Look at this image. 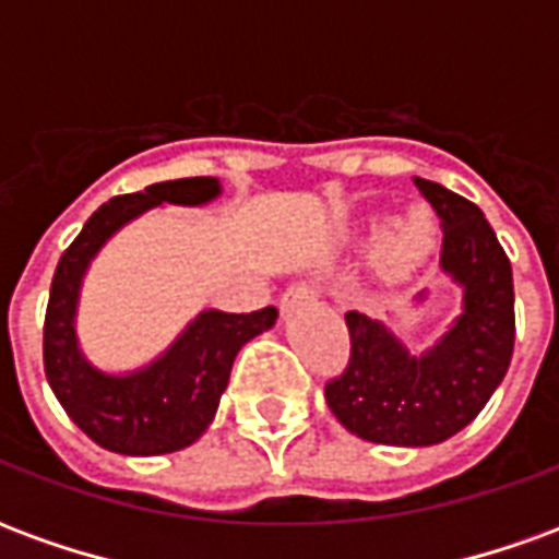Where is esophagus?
<instances>
[{"label": "esophagus", "mask_w": 559, "mask_h": 559, "mask_svg": "<svg viewBox=\"0 0 559 559\" xmlns=\"http://www.w3.org/2000/svg\"><path fill=\"white\" fill-rule=\"evenodd\" d=\"M317 296V287L314 284H293V287H287L284 290V296H281V305L284 308H293V305H299V302H308V299H314Z\"/></svg>", "instance_id": "34e87169"}]
</instances>
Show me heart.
Returning a JSON list of instances; mask_svg holds the SVG:
<instances>
[{
  "label": "heart",
  "mask_w": 559,
  "mask_h": 559,
  "mask_svg": "<svg viewBox=\"0 0 559 559\" xmlns=\"http://www.w3.org/2000/svg\"><path fill=\"white\" fill-rule=\"evenodd\" d=\"M437 245V224L425 209H411L407 215L392 221L386 230L380 233L374 245V263L386 278H407L413 269L425 263Z\"/></svg>",
  "instance_id": "b5f03b06"
}]
</instances>
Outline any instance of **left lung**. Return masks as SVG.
<instances>
[{
  "instance_id": "1",
  "label": "left lung",
  "mask_w": 559,
  "mask_h": 559,
  "mask_svg": "<svg viewBox=\"0 0 559 559\" xmlns=\"http://www.w3.org/2000/svg\"><path fill=\"white\" fill-rule=\"evenodd\" d=\"M413 182L440 215V266L464 299L449 332L419 356L380 320L344 314L350 362L326 383V404L347 431L383 445H433L467 428L503 383L515 347L512 266L491 224L443 185Z\"/></svg>"
}]
</instances>
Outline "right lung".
<instances>
[{
	"label": "right lung",
	"instance_id": "right-lung-1",
	"mask_svg": "<svg viewBox=\"0 0 559 559\" xmlns=\"http://www.w3.org/2000/svg\"><path fill=\"white\" fill-rule=\"evenodd\" d=\"M218 194V179L194 176L114 197L83 224L56 266L44 317V374L71 421L102 449L119 455H167L194 443L215 419L236 353L278 320L275 308L251 314L209 308L155 362L128 374H107L80 350L74 329L80 284L104 242L146 209L160 203L203 206Z\"/></svg>",
	"mask_w": 559,
	"mask_h": 559
}]
</instances>
